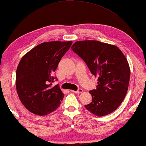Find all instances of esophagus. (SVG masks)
Masks as SVG:
<instances>
[{
    "instance_id": "esophagus-1",
    "label": "esophagus",
    "mask_w": 146,
    "mask_h": 146,
    "mask_svg": "<svg viewBox=\"0 0 146 146\" xmlns=\"http://www.w3.org/2000/svg\"><path fill=\"white\" fill-rule=\"evenodd\" d=\"M72 91V92H73V93H76V94H79V93H82L83 92V90H82V89H78V90H77V91Z\"/></svg>"
}]
</instances>
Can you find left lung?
<instances>
[{
  "label": "left lung",
  "mask_w": 146,
  "mask_h": 146,
  "mask_svg": "<svg viewBox=\"0 0 146 146\" xmlns=\"http://www.w3.org/2000/svg\"><path fill=\"white\" fill-rule=\"evenodd\" d=\"M71 49L98 76L97 89L90 91L92 100L85 108L97 117L114 111L124 99L129 82L130 68L124 55L116 46L97 40L75 42Z\"/></svg>",
  "instance_id": "left-lung-1"
}]
</instances>
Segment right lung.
<instances>
[{
	"mask_svg": "<svg viewBox=\"0 0 146 146\" xmlns=\"http://www.w3.org/2000/svg\"><path fill=\"white\" fill-rule=\"evenodd\" d=\"M72 41L43 42L22 57L16 72V88L20 100L27 110L44 116L53 112L64 94L58 84L52 86L54 73Z\"/></svg>",
	"mask_w": 146,
	"mask_h": 146,
	"instance_id": "add662e5",
	"label": "right lung"
}]
</instances>
